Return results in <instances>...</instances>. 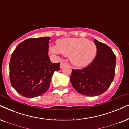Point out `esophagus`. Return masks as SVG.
Masks as SVG:
<instances>
[{
	"mask_svg": "<svg viewBox=\"0 0 129 129\" xmlns=\"http://www.w3.org/2000/svg\"><path fill=\"white\" fill-rule=\"evenodd\" d=\"M66 63V62L64 61V60H62L61 62V63H60V68H62L63 67V66H64L65 64Z\"/></svg>",
	"mask_w": 129,
	"mask_h": 129,
	"instance_id": "1",
	"label": "esophagus"
}]
</instances>
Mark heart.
<instances>
[{
  "mask_svg": "<svg viewBox=\"0 0 129 129\" xmlns=\"http://www.w3.org/2000/svg\"><path fill=\"white\" fill-rule=\"evenodd\" d=\"M56 46L49 48L50 52L61 53L69 57L70 61L77 67H85L92 62L96 55L95 43L84 38H67L57 40Z\"/></svg>",
  "mask_w": 129,
  "mask_h": 129,
  "instance_id": "1",
  "label": "heart"
}]
</instances>
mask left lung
<instances>
[{
	"label": "left lung",
	"mask_w": 129,
	"mask_h": 129,
	"mask_svg": "<svg viewBox=\"0 0 129 129\" xmlns=\"http://www.w3.org/2000/svg\"><path fill=\"white\" fill-rule=\"evenodd\" d=\"M97 55L90 64L81 70L73 69L70 81L77 92L95 96L108 89L114 78L116 56L111 49L94 39Z\"/></svg>",
	"instance_id": "obj_1"
}]
</instances>
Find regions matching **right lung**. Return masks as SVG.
<instances>
[{"label": "right lung", "instance_id": "add662e5", "mask_svg": "<svg viewBox=\"0 0 129 129\" xmlns=\"http://www.w3.org/2000/svg\"><path fill=\"white\" fill-rule=\"evenodd\" d=\"M49 37L28 39L17 46L11 55L9 76L11 85L24 97L42 95L49 88L60 63H53L48 56Z\"/></svg>", "mask_w": 129, "mask_h": 129}]
</instances>
